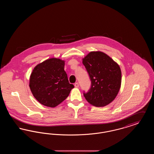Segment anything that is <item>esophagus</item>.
I'll use <instances>...</instances> for the list:
<instances>
[{"label":"esophagus","instance_id":"obj_1","mask_svg":"<svg viewBox=\"0 0 154 154\" xmlns=\"http://www.w3.org/2000/svg\"><path fill=\"white\" fill-rule=\"evenodd\" d=\"M74 87H75V88H79V83H78V82H75V83L74 84Z\"/></svg>","mask_w":154,"mask_h":154}]
</instances>
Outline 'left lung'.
I'll use <instances>...</instances> for the list:
<instances>
[{"label":"left lung","mask_w":154,"mask_h":154,"mask_svg":"<svg viewBox=\"0 0 154 154\" xmlns=\"http://www.w3.org/2000/svg\"><path fill=\"white\" fill-rule=\"evenodd\" d=\"M91 86L84 96L95 107L105 106L114 100L121 84V71L116 62L102 52H91L82 59Z\"/></svg>","instance_id":"8db88e82"}]
</instances>
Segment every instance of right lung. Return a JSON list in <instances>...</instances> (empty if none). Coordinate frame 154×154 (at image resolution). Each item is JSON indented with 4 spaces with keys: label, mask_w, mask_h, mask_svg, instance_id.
<instances>
[{
    "label": "right lung",
    "mask_w": 154,
    "mask_h": 154,
    "mask_svg": "<svg viewBox=\"0 0 154 154\" xmlns=\"http://www.w3.org/2000/svg\"><path fill=\"white\" fill-rule=\"evenodd\" d=\"M65 62L51 58L37 65L30 75L29 87L37 100L55 107L65 100L74 85L69 82Z\"/></svg>",
    "instance_id": "right-lung-1"
}]
</instances>
